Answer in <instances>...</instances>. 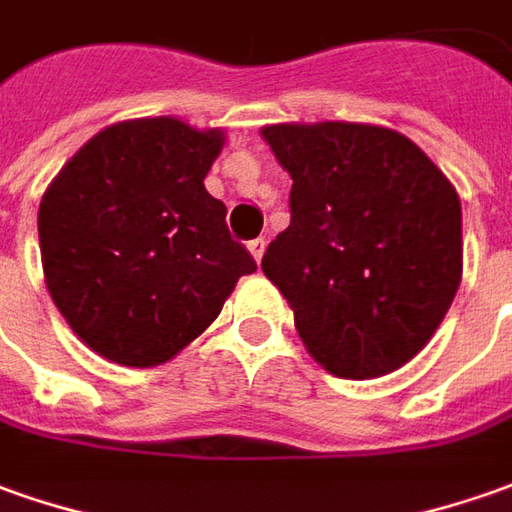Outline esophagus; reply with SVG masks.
I'll list each match as a JSON object with an SVG mask.
<instances>
[{"instance_id":"obj_1","label":"esophagus","mask_w":512,"mask_h":512,"mask_svg":"<svg viewBox=\"0 0 512 512\" xmlns=\"http://www.w3.org/2000/svg\"><path fill=\"white\" fill-rule=\"evenodd\" d=\"M249 252H252V257H255L257 263H260V257H263V252H266V241H263V238L249 241Z\"/></svg>"}]
</instances>
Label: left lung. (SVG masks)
<instances>
[{"mask_svg":"<svg viewBox=\"0 0 512 512\" xmlns=\"http://www.w3.org/2000/svg\"><path fill=\"white\" fill-rule=\"evenodd\" d=\"M263 139L294 179L291 224L260 269L308 353L378 378L415 358L462 280V207L443 170L384 125L280 123Z\"/></svg>","mask_w":512,"mask_h":512,"instance_id":"8db88e82","label":"left lung"}]
</instances>
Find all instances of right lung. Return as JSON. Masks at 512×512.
Instances as JSON below:
<instances>
[{
	"instance_id": "obj_1",
	"label": "right lung",
	"mask_w": 512,
	"mask_h": 512,
	"mask_svg": "<svg viewBox=\"0 0 512 512\" xmlns=\"http://www.w3.org/2000/svg\"><path fill=\"white\" fill-rule=\"evenodd\" d=\"M224 131L176 117L103 128L52 179L38 207L44 283L97 356L165 364L221 314L255 257L232 241L204 176Z\"/></svg>"
}]
</instances>
